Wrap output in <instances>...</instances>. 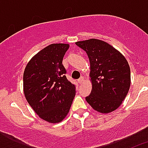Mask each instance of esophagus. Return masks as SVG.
I'll return each instance as SVG.
<instances>
[{"instance_id": "34e87169", "label": "esophagus", "mask_w": 148, "mask_h": 148, "mask_svg": "<svg viewBox=\"0 0 148 148\" xmlns=\"http://www.w3.org/2000/svg\"><path fill=\"white\" fill-rule=\"evenodd\" d=\"M84 80V78L83 76H82L80 78H79V79H78V83H79V84H82V83H83Z\"/></svg>"}]
</instances>
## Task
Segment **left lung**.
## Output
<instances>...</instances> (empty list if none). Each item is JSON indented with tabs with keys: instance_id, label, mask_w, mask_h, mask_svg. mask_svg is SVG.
<instances>
[{
	"instance_id": "8db88e82",
	"label": "left lung",
	"mask_w": 148,
	"mask_h": 148,
	"mask_svg": "<svg viewBox=\"0 0 148 148\" xmlns=\"http://www.w3.org/2000/svg\"><path fill=\"white\" fill-rule=\"evenodd\" d=\"M90 63L92 91L86 97L95 110L101 113L114 111L121 104L130 86V69L119 51L99 39L78 41Z\"/></svg>"
}]
</instances>
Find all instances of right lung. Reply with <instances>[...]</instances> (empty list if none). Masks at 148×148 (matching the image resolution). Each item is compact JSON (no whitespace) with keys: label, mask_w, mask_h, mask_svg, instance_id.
<instances>
[{"label":"right lung","mask_w":148,"mask_h":148,"mask_svg":"<svg viewBox=\"0 0 148 148\" xmlns=\"http://www.w3.org/2000/svg\"><path fill=\"white\" fill-rule=\"evenodd\" d=\"M69 44H53L33 56L23 73V92L40 118L58 123L66 117L75 95L62 64Z\"/></svg>","instance_id":"right-lung-1"}]
</instances>
